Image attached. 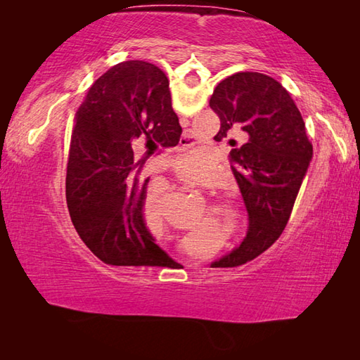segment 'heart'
<instances>
[{"mask_svg":"<svg viewBox=\"0 0 360 360\" xmlns=\"http://www.w3.org/2000/svg\"><path fill=\"white\" fill-rule=\"evenodd\" d=\"M182 162H192L191 158H184ZM181 176L182 179H184L187 184L195 186V187H208L210 182L206 181L202 176L195 174L192 172H188V169H181ZM162 193H163V187L160 184H154L148 188V192L144 195V200H143V212L146 219L150 224H155L158 227H162L163 224V212L160 208V198H162Z\"/></svg>","mask_w":360,"mask_h":360,"instance_id":"obj_1","label":"heart"}]
</instances>
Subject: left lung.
I'll list each match as a JSON object with an SVG mask.
<instances>
[{
  "label": "left lung",
  "instance_id": "1",
  "mask_svg": "<svg viewBox=\"0 0 360 360\" xmlns=\"http://www.w3.org/2000/svg\"><path fill=\"white\" fill-rule=\"evenodd\" d=\"M210 106L221 119L216 141L236 129L248 136L241 148L230 150V162L249 229L240 248L212 264L236 266L257 257L281 236L311 162L313 146L288 90L262 72L241 71L225 77L212 92Z\"/></svg>",
  "mask_w": 360,
  "mask_h": 360
}]
</instances>
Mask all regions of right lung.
I'll return each instance as SVG.
<instances>
[{
    "mask_svg": "<svg viewBox=\"0 0 360 360\" xmlns=\"http://www.w3.org/2000/svg\"><path fill=\"white\" fill-rule=\"evenodd\" d=\"M168 77L158 66L130 60L108 70L79 106L71 135L66 203L72 225L90 251L108 265L167 266L172 259L146 229L141 173L154 150L181 136ZM146 139L148 152L132 149Z\"/></svg>",
    "mask_w": 360,
    "mask_h": 360,
    "instance_id": "1",
    "label": "right lung"
}]
</instances>
